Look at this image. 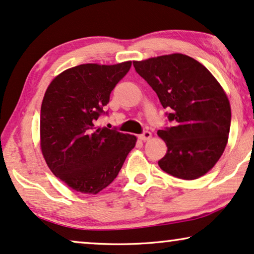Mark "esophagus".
<instances>
[{"label": "esophagus", "mask_w": 254, "mask_h": 254, "mask_svg": "<svg viewBox=\"0 0 254 254\" xmlns=\"http://www.w3.org/2000/svg\"><path fill=\"white\" fill-rule=\"evenodd\" d=\"M138 138H140V140L143 141V142L150 140V138H151V133H150V131H144L143 134L138 135Z\"/></svg>", "instance_id": "34e87169"}]
</instances>
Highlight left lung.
<instances>
[{"label": "left lung", "instance_id": "8db88e82", "mask_svg": "<svg viewBox=\"0 0 254 254\" xmlns=\"http://www.w3.org/2000/svg\"><path fill=\"white\" fill-rule=\"evenodd\" d=\"M133 64L175 123L157 131L168 147L159 168L186 180L206 175L221 158L230 131L231 107L223 88L203 64L185 54L161 55Z\"/></svg>", "mask_w": 254, "mask_h": 254}]
</instances>
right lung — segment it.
I'll list each match as a JSON object with an SVG mask.
<instances>
[{"label": "right lung", "instance_id": "obj_1", "mask_svg": "<svg viewBox=\"0 0 254 254\" xmlns=\"http://www.w3.org/2000/svg\"><path fill=\"white\" fill-rule=\"evenodd\" d=\"M131 61L85 64L59 74L45 92L40 148L55 177L76 192L97 194L117 178L136 136L96 126Z\"/></svg>", "mask_w": 254, "mask_h": 254}]
</instances>
